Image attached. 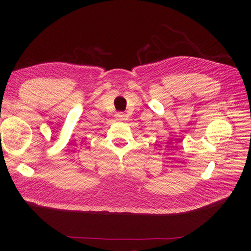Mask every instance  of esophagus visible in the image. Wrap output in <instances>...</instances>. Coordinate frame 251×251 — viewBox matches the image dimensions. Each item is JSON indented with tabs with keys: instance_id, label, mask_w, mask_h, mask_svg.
Returning <instances> with one entry per match:
<instances>
[{
	"instance_id": "34e87169",
	"label": "esophagus",
	"mask_w": 251,
	"mask_h": 251,
	"mask_svg": "<svg viewBox=\"0 0 251 251\" xmlns=\"http://www.w3.org/2000/svg\"><path fill=\"white\" fill-rule=\"evenodd\" d=\"M117 118L120 119V120H125L126 118V116L125 113H118L117 114Z\"/></svg>"
}]
</instances>
